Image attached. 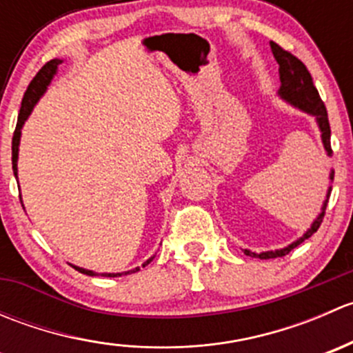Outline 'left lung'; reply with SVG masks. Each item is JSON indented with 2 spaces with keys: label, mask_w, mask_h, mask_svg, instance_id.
Masks as SVG:
<instances>
[{
  "label": "left lung",
  "mask_w": 353,
  "mask_h": 353,
  "mask_svg": "<svg viewBox=\"0 0 353 353\" xmlns=\"http://www.w3.org/2000/svg\"><path fill=\"white\" fill-rule=\"evenodd\" d=\"M270 48H272L273 56H275L276 63H279V73H280V88H279V97L282 101H285L287 104H290L292 108L302 110V112H307L309 116H314L316 124H318L319 131H321V141L323 147H325L326 155L331 157V130H330V121H328V112H326L325 104H323L321 97H319L318 90L314 87V81H312L311 73L307 71L304 63L301 59H297L295 56H292L288 51H283L279 44L275 42H270ZM334 170L331 169L330 172V183H333ZM331 194V186L326 191V198L323 201L321 212L316 216L314 222L311 223L307 230L299 237L297 241H294L292 244L285 245L282 249H275V251H263V252H252L249 249H243L245 256H251V258H259V259H272V258H280V256H285L292 251L294 248H297L299 244L304 243L305 239L312 236L316 230L319 229L323 222V216H325L326 205H328V199Z\"/></svg>",
  "instance_id": "1"
}]
</instances>
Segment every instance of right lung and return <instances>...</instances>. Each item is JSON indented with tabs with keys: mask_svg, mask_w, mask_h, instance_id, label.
<instances>
[{
	"mask_svg": "<svg viewBox=\"0 0 353 353\" xmlns=\"http://www.w3.org/2000/svg\"><path fill=\"white\" fill-rule=\"evenodd\" d=\"M61 63H63V59H51L49 63H46V65L41 68V71L35 74L34 80L30 81V85H28L27 92H25V95H23L22 108H20V114H19V123H17L15 133H13V140H12V163H13V174H15V177H17V183H19V167H17V162H19V147H20V137H22V128H23L25 121H27L28 116L32 114V110H34L35 104L39 102V99L46 94L48 87L51 85L52 78H54V74L58 73V66L61 65ZM20 201H22V198H20ZM154 258L155 256L148 258L147 261L143 263V268ZM73 268L78 270L80 273H83V275H88V276L101 275V276H112L114 279V276L137 273L138 270H140V266H137V268H133V270H128V272H123V273H95V272H92V270H85V268H80V266H74V265H73Z\"/></svg>",
	"mask_w": 353,
	"mask_h": 353,
	"instance_id": "obj_1",
	"label": "right lung"
}]
</instances>
